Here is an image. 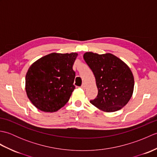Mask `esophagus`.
<instances>
[{
  "label": "esophagus",
  "instance_id": "esophagus-1",
  "mask_svg": "<svg viewBox=\"0 0 157 157\" xmlns=\"http://www.w3.org/2000/svg\"><path fill=\"white\" fill-rule=\"evenodd\" d=\"M86 85L84 84H82V86H81V88H82V89H86Z\"/></svg>",
  "mask_w": 157,
  "mask_h": 157
}]
</instances>
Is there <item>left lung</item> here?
<instances>
[{
  "label": "left lung",
  "instance_id": "obj_1",
  "mask_svg": "<svg viewBox=\"0 0 157 157\" xmlns=\"http://www.w3.org/2000/svg\"><path fill=\"white\" fill-rule=\"evenodd\" d=\"M86 63L94 73L98 95L90 103L102 111L111 113L125 106L134 92V78L122 60L111 53H84Z\"/></svg>",
  "mask_w": 157,
  "mask_h": 157
}]
</instances>
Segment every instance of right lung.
<instances>
[{
	"label": "right lung",
	"instance_id": "right-lung-1",
	"mask_svg": "<svg viewBox=\"0 0 157 157\" xmlns=\"http://www.w3.org/2000/svg\"><path fill=\"white\" fill-rule=\"evenodd\" d=\"M78 55L76 52H52L29 67L25 75V91L38 109L56 112L69 101L75 89L73 65Z\"/></svg>",
	"mask_w": 157,
	"mask_h": 157
}]
</instances>
